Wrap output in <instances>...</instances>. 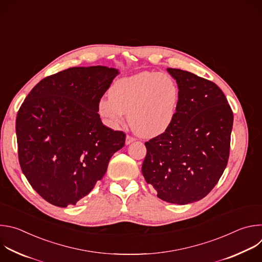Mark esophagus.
<instances>
[{"instance_id":"esophagus-1","label":"esophagus","mask_w":262,"mask_h":262,"mask_svg":"<svg viewBox=\"0 0 262 262\" xmlns=\"http://www.w3.org/2000/svg\"><path fill=\"white\" fill-rule=\"evenodd\" d=\"M135 140H136V139H135L134 137H132V136H129V135H127V136H126V139H125V144H126V145H128V144L133 143Z\"/></svg>"}]
</instances>
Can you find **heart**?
<instances>
[{"label": "heart", "mask_w": 262, "mask_h": 262, "mask_svg": "<svg viewBox=\"0 0 262 262\" xmlns=\"http://www.w3.org/2000/svg\"><path fill=\"white\" fill-rule=\"evenodd\" d=\"M110 97L98 103V112L111 127H119L124 114L132 129L144 138L165 133L173 122L179 103L178 85L166 73L142 72L120 79L111 87Z\"/></svg>", "instance_id": "1"}]
</instances>
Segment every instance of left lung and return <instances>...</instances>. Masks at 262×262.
Here are the masks:
<instances>
[{
	"label": "left lung",
	"instance_id": "8db88e82",
	"mask_svg": "<svg viewBox=\"0 0 262 262\" xmlns=\"http://www.w3.org/2000/svg\"><path fill=\"white\" fill-rule=\"evenodd\" d=\"M168 71L180 92L177 113L165 133L145 142L142 174L160 199L188 204L204 198L225 170L233 113L213 82L181 69Z\"/></svg>",
	"mask_w": 262,
	"mask_h": 262
}]
</instances>
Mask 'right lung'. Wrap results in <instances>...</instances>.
Segmentation results:
<instances>
[{
	"label": "right lung",
	"instance_id": "right-lung-1",
	"mask_svg": "<svg viewBox=\"0 0 262 262\" xmlns=\"http://www.w3.org/2000/svg\"><path fill=\"white\" fill-rule=\"evenodd\" d=\"M117 73L105 66L57 72L37 84L17 112L21 171L53 205H76L87 196L125 144V134L103 125L97 113Z\"/></svg>",
	"mask_w": 262,
	"mask_h": 262
}]
</instances>
